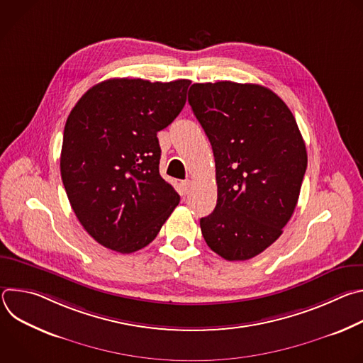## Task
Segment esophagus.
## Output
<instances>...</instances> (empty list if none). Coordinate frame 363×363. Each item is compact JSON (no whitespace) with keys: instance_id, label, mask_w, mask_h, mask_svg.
Here are the masks:
<instances>
[{"instance_id":"obj_1","label":"esophagus","mask_w":363,"mask_h":363,"mask_svg":"<svg viewBox=\"0 0 363 363\" xmlns=\"http://www.w3.org/2000/svg\"><path fill=\"white\" fill-rule=\"evenodd\" d=\"M189 186H191V182L189 181H182L179 184V194L181 195H186L189 192Z\"/></svg>"}]
</instances>
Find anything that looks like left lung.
I'll list each match as a JSON object with an SVG mask.
<instances>
[{
  "label": "left lung",
  "mask_w": 363,
  "mask_h": 363,
  "mask_svg": "<svg viewBox=\"0 0 363 363\" xmlns=\"http://www.w3.org/2000/svg\"><path fill=\"white\" fill-rule=\"evenodd\" d=\"M188 101L216 160L217 205L199 221L203 240L228 262L248 260L293 216L307 168L304 140L286 103L264 86L194 83Z\"/></svg>",
  "instance_id": "8db88e82"
}]
</instances>
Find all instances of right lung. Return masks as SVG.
Here are the masks:
<instances>
[{"label":"right lung","mask_w":363,"mask_h":363,"mask_svg":"<svg viewBox=\"0 0 363 363\" xmlns=\"http://www.w3.org/2000/svg\"><path fill=\"white\" fill-rule=\"evenodd\" d=\"M189 84L109 79L72 109L62 179L77 220L103 247L122 254L146 247L179 203L160 174L157 133L181 113Z\"/></svg>","instance_id":"1"}]
</instances>
